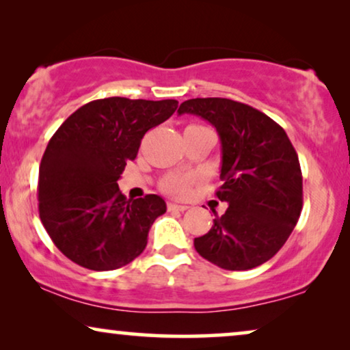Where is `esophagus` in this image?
I'll return each instance as SVG.
<instances>
[{"instance_id": "esophagus-1", "label": "esophagus", "mask_w": 350, "mask_h": 350, "mask_svg": "<svg viewBox=\"0 0 350 350\" xmlns=\"http://www.w3.org/2000/svg\"><path fill=\"white\" fill-rule=\"evenodd\" d=\"M167 208H169V210H178V212H185V210H188V205H178V204L169 202V204H167Z\"/></svg>"}]
</instances>
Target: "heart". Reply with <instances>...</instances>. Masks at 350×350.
<instances>
[{"instance_id":"b5f03b06","label":"heart","mask_w":350,"mask_h":350,"mask_svg":"<svg viewBox=\"0 0 350 350\" xmlns=\"http://www.w3.org/2000/svg\"><path fill=\"white\" fill-rule=\"evenodd\" d=\"M189 127H199V126H189ZM193 181H194V175L191 174L167 175L165 178L161 181V189L167 194L175 196V198H183V196L189 191V186Z\"/></svg>"}]
</instances>
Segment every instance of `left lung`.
<instances>
[{
	"label": "left lung",
	"mask_w": 350,
	"mask_h": 350,
	"mask_svg": "<svg viewBox=\"0 0 350 350\" xmlns=\"http://www.w3.org/2000/svg\"><path fill=\"white\" fill-rule=\"evenodd\" d=\"M178 113L204 118L221 140L223 185L228 202L213 226L194 239L196 252L228 271H247L284 247L303 208V175L288 135L250 105L229 98H191Z\"/></svg>",
	"instance_id": "obj_1"
}]
</instances>
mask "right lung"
I'll list each match as a JSON object with an SVG mask.
<instances>
[{
  "mask_svg": "<svg viewBox=\"0 0 350 350\" xmlns=\"http://www.w3.org/2000/svg\"><path fill=\"white\" fill-rule=\"evenodd\" d=\"M176 100L109 97L71 114L47 143L38 178V208L55 247L76 265L113 271L145 250L164 199H126L118 180L142 138L175 113Z\"/></svg>",
  "mask_w": 350,
  "mask_h": 350,
  "instance_id": "right-lung-1",
  "label": "right lung"
}]
</instances>
